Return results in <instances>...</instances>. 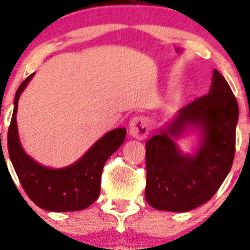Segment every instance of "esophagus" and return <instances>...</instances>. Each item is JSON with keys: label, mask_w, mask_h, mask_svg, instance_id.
Returning <instances> with one entry per match:
<instances>
[{"label": "esophagus", "mask_w": 250, "mask_h": 250, "mask_svg": "<svg viewBox=\"0 0 250 250\" xmlns=\"http://www.w3.org/2000/svg\"><path fill=\"white\" fill-rule=\"evenodd\" d=\"M149 125L150 121L147 120V117H145V116H135L129 123L130 135L135 139H145L149 134Z\"/></svg>", "instance_id": "esophagus-1"}]
</instances>
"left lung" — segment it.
Returning a JSON list of instances; mask_svg holds the SVG:
<instances>
[{
    "mask_svg": "<svg viewBox=\"0 0 250 250\" xmlns=\"http://www.w3.org/2000/svg\"><path fill=\"white\" fill-rule=\"evenodd\" d=\"M238 104L226 79L212 73L209 94L195 99L145 143V199L156 210L190 211L209 202L229 172L236 151ZM188 127L202 132L194 155L182 154L174 139Z\"/></svg>",
    "mask_w": 250,
    "mask_h": 250,
    "instance_id": "1",
    "label": "left lung"
}]
</instances>
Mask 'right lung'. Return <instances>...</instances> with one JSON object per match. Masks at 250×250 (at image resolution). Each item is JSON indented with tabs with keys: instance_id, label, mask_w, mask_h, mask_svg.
<instances>
[{
	"instance_id": "1",
	"label": "right lung",
	"mask_w": 250,
	"mask_h": 250,
	"mask_svg": "<svg viewBox=\"0 0 250 250\" xmlns=\"http://www.w3.org/2000/svg\"><path fill=\"white\" fill-rule=\"evenodd\" d=\"M34 73L19 85L8 128V154L23 189L39 208L47 211H78L90 207L100 194L101 174L108 157L123 144L125 128H116L99 139L82 159L63 168L38 164L21 147L17 128V110L21 91Z\"/></svg>"
}]
</instances>
